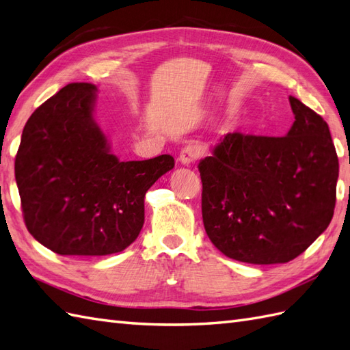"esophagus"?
Listing matches in <instances>:
<instances>
[{
    "label": "esophagus",
    "mask_w": 350,
    "mask_h": 350,
    "mask_svg": "<svg viewBox=\"0 0 350 350\" xmlns=\"http://www.w3.org/2000/svg\"><path fill=\"white\" fill-rule=\"evenodd\" d=\"M200 157V148L198 144H187L184 146V148L181 150L180 152V161L183 163V165H191L193 161H196Z\"/></svg>",
    "instance_id": "obj_1"
}]
</instances>
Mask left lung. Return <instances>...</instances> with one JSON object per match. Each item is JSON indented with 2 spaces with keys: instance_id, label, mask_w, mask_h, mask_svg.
<instances>
[{
  "instance_id": "obj_1",
  "label": "left lung",
  "mask_w": 350,
  "mask_h": 350,
  "mask_svg": "<svg viewBox=\"0 0 350 350\" xmlns=\"http://www.w3.org/2000/svg\"><path fill=\"white\" fill-rule=\"evenodd\" d=\"M289 102L286 136L228 133L199 161L206 235L230 259L289 262L334 215L338 159L329 127L298 98Z\"/></svg>"
}]
</instances>
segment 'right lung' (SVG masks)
I'll use <instances>...</instances> for the list:
<instances>
[{"label": "right lung", "instance_id": "right-lung-1", "mask_svg": "<svg viewBox=\"0 0 350 350\" xmlns=\"http://www.w3.org/2000/svg\"><path fill=\"white\" fill-rule=\"evenodd\" d=\"M97 87L68 83L38 106L14 160L23 220L61 256H106L137 238L145 193L175 166L172 155L120 161L94 120Z\"/></svg>", "mask_w": 350, "mask_h": 350}]
</instances>
